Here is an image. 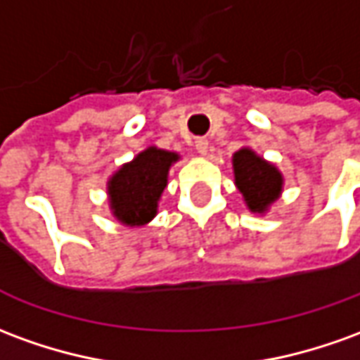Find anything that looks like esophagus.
<instances>
[{
    "label": "esophagus",
    "mask_w": 360,
    "mask_h": 360,
    "mask_svg": "<svg viewBox=\"0 0 360 360\" xmlns=\"http://www.w3.org/2000/svg\"><path fill=\"white\" fill-rule=\"evenodd\" d=\"M195 148H197V152H200V154H206L208 152V140L206 138H197L195 140Z\"/></svg>",
    "instance_id": "34e87169"
}]
</instances>
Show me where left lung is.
<instances>
[{
    "label": "left lung",
    "instance_id": "obj_1",
    "mask_svg": "<svg viewBox=\"0 0 360 360\" xmlns=\"http://www.w3.org/2000/svg\"><path fill=\"white\" fill-rule=\"evenodd\" d=\"M233 173L236 185L253 212H263L275 202L283 187L281 173L248 148L233 154Z\"/></svg>",
    "mask_w": 360,
    "mask_h": 360
}]
</instances>
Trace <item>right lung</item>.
Segmentation results:
<instances>
[{"mask_svg": "<svg viewBox=\"0 0 360 360\" xmlns=\"http://www.w3.org/2000/svg\"><path fill=\"white\" fill-rule=\"evenodd\" d=\"M177 160L173 152L148 148L112 175L109 181L110 208L120 222L142 226L154 218L158 200L167 185L169 165Z\"/></svg>", "mask_w": 360, "mask_h": 360, "instance_id": "1", "label": "right lung"}]
</instances>
